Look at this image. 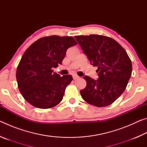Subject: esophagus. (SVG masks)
<instances>
[{
  "mask_svg": "<svg viewBox=\"0 0 147 147\" xmlns=\"http://www.w3.org/2000/svg\"><path fill=\"white\" fill-rule=\"evenodd\" d=\"M73 78L74 80H77V79L79 78V76L78 75H76V74H73Z\"/></svg>",
  "mask_w": 147,
  "mask_h": 147,
  "instance_id": "34e87169",
  "label": "esophagus"
}]
</instances>
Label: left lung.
<instances>
[{"mask_svg":"<svg viewBox=\"0 0 147 147\" xmlns=\"http://www.w3.org/2000/svg\"><path fill=\"white\" fill-rule=\"evenodd\" d=\"M78 41L90 63L97 67L98 78L85 76L86 87L80 91L82 98L91 105H110L125 90L132 65L125 50L113 39L100 35L78 36Z\"/></svg>","mask_w":147,"mask_h":147,"instance_id":"left-lung-1","label":"left lung"}]
</instances>
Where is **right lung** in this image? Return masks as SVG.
<instances>
[{
  "label": "right lung",
  "instance_id": "right-lung-1",
  "mask_svg": "<svg viewBox=\"0 0 147 147\" xmlns=\"http://www.w3.org/2000/svg\"><path fill=\"white\" fill-rule=\"evenodd\" d=\"M77 43L73 37L52 36L39 39L22 56L17 69L18 88L24 98L36 108L47 109L61 101L73 77L53 73L66 51Z\"/></svg>",
  "mask_w": 147,
  "mask_h": 147
}]
</instances>
